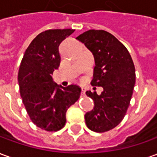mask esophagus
<instances>
[{"instance_id": "1", "label": "esophagus", "mask_w": 157, "mask_h": 157, "mask_svg": "<svg viewBox=\"0 0 157 157\" xmlns=\"http://www.w3.org/2000/svg\"><path fill=\"white\" fill-rule=\"evenodd\" d=\"M86 94V89L84 88V87H82V92H81V95H82V97H84Z\"/></svg>"}]
</instances>
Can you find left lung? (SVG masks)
Wrapping results in <instances>:
<instances>
[{
	"label": "left lung",
	"mask_w": 157,
	"mask_h": 157,
	"mask_svg": "<svg viewBox=\"0 0 157 157\" xmlns=\"http://www.w3.org/2000/svg\"><path fill=\"white\" fill-rule=\"evenodd\" d=\"M92 52L95 59L91 84L102 86L103 92L87 91L94 108L85 114L91 130L103 133L118 125L124 118L135 84V68L128 49L104 30H88L76 38Z\"/></svg>",
	"instance_id": "obj_1"
}]
</instances>
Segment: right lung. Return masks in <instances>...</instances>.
Here are the masks:
<instances>
[{
    "instance_id": "1",
    "label": "right lung",
    "mask_w": 157,
    "mask_h": 157,
    "mask_svg": "<svg viewBox=\"0 0 157 157\" xmlns=\"http://www.w3.org/2000/svg\"><path fill=\"white\" fill-rule=\"evenodd\" d=\"M73 29H49L42 32L26 49L19 67L20 95L34 124L45 131L61 129L65 113L80 98L77 85L59 86L52 78L60 64L59 45Z\"/></svg>"
}]
</instances>
